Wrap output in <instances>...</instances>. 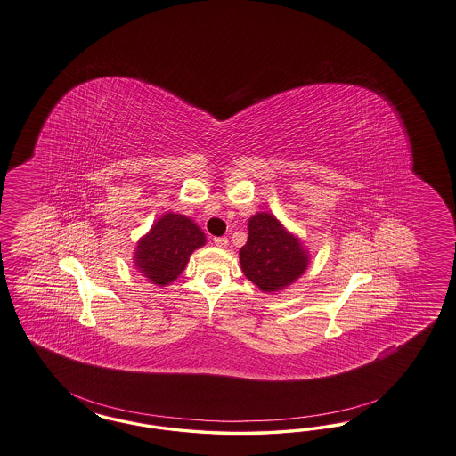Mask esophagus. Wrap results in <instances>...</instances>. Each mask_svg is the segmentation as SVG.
<instances>
[{"mask_svg":"<svg viewBox=\"0 0 456 456\" xmlns=\"http://www.w3.org/2000/svg\"><path fill=\"white\" fill-rule=\"evenodd\" d=\"M214 244H216L217 248H227V246H229V239H227V237H216V239H214Z\"/></svg>","mask_w":456,"mask_h":456,"instance_id":"esophagus-1","label":"esophagus"}]
</instances>
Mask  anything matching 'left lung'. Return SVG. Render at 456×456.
Listing matches in <instances>:
<instances>
[{"label":"left lung","mask_w":456,"mask_h":456,"mask_svg":"<svg viewBox=\"0 0 456 456\" xmlns=\"http://www.w3.org/2000/svg\"><path fill=\"white\" fill-rule=\"evenodd\" d=\"M249 237L239 259L246 278L265 293L295 283L308 267V252L273 214L259 212L249 219Z\"/></svg>","instance_id":"1"}]
</instances>
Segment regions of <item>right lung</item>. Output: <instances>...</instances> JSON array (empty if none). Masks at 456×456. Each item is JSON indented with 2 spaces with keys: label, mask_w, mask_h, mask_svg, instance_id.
<instances>
[{
  "label": "right lung",
  "mask_w": 456,
  "mask_h": 456,
  "mask_svg": "<svg viewBox=\"0 0 456 456\" xmlns=\"http://www.w3.org/2000/svg\"><path fill=\"white\" fill-rule=\"evenodd\" d=\"M204 244L205 234L193 220L168 212L140 239L134 266L151 283L167 286L187 267L191 252Z\"/></svg>",
  "instance_id": "add662e5"
}]
</instances>
